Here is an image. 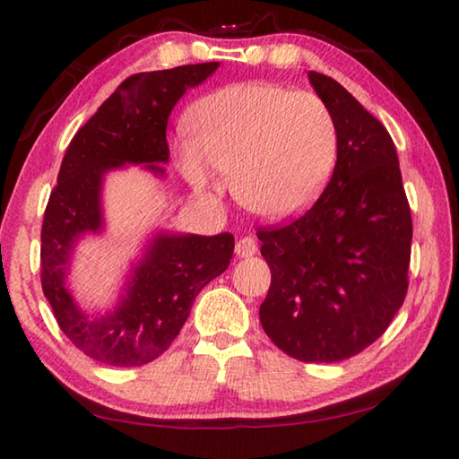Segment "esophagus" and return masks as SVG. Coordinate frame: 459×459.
Segmentation results:
<instances>
[{
	"label": "esophagus",
	"instance_id": "obj_1",
	"mask_svg": "<svg viewBox=\"0 0 459 459\" xmlns=\"http://www.w3.org/2000/svg\"><path fill=\"white\" fill-rule=\"evenodd\" d=\"M235 251H237L238 257H253V255L257 253V243H255L251 237H243V238L237 240Z\"/></svg>",
	"mask_w": 459,
	"mask_h": 459
}]
</instances>
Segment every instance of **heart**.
Listing matches in <instances>:
<instances>
[{
  "label": "heart",
  "instance_id": "heart-1",
  "mask_svg": "<svg viewBox=\"0 0 459 459\" xmlns=\"http://www.w3.org/2000/svg\"><path fill=\"white\" fill-rule=\"evenodd\" d=\"M190 143L178 166L194 190L212 192V176H230L245 211L281 221L316 198L336 160V123L316 92L240 82L202 99L188 113Z\"/></svg>",
  "mask_w": 459,
  "mask_h": 459
}]
</instances>
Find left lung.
Returning a JSON list of instances; mask_svg holds the SVG:
<instances>
[{"instance_id":"8db88e82","label":"left lung","mask_w":459,"mask_h":459,"mask_svg":"<svg viewBox=\"0 0 459 459\" xmlns=\"http://www.w3.org/2000/svg\"><path fill=\"white\" fill-rule=\"evenodd\" d=\"M330 108L338 158L322 196L283 227L259 229L271 342L301 362H340L383 336L409 287L413 222L383 123L330 76L309 71Z\"/></svg>"}]
</instances>
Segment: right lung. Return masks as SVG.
<instances>
[{"label":"right lung","mask_w":459,"mask_h":459,"mask_svg":"<svg viewBox=\"0 0 459 459\" xmlns=\"http://www.w3.org/2000/svg\"><path fill=\"white\" fill-rule=\"evenodd\" d=\"M216 68L219 62H202L129 76L76 131L62 160L42 222L40 279L60 330L92 360L143 367L164 354L188 320L202 287L224 273L232 259L230 232L216 237L158 232L113 312L84 314L66 290L76 240L103 230V176L126 164H145L153 174H164L155 164L169 160V113L186 91Z\"/></svg>","instance_id":"obj_1"}]
</instances>
